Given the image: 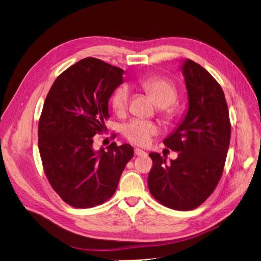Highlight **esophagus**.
Listing matches in <instances>:
<instances>
[{
  "instance_id": "esophagus-1",
  "label": "esophagus",
  "mask_w": 261,
  "mask_h": 261,
  "mask_svg": "<svg viewBox=\"0 0 261 261\" xmlns=\"http://www.w3.org/2000/svg\"><path fill=\"white\" fill-rule=\"evenodd\" d=\"M134 151H135V154L138 155V156L146 154V152L144 151V150H141V149H139V148H135V150H134Z\"/></svg>"
}]
</instances>
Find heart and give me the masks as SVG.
Segmentation results:
<instances>
[{
  "label": "heart",
  "instance_id": "heart-1",
  "mask_svg": "<svg viewBox=\"0 0 261 261\" xmlns=\"http://www.w3.org/2000/svg\"><path fill=\"white\" fill-rule=\"evenodd\" d=\"M143 89L151 97L159 107L160 112L168 118L175 115L173 103L178 98V90L175 84L168 78L160 76L147 77L139 82ZM129 89L127 86L121 85L112 94L111 107L116 114H123L128 107ZM159 132V126L153 122L134 120L124 125L123 135L130 143L138 146H148L151 137Z\"/></svg>",
  "mask_w": 261,
  "mask_h": 261
}]
</instances>
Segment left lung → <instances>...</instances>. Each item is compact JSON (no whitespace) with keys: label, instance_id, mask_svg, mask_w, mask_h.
I'll use <instances>...</instances> for the list:
<instances>
[{"label":"left lung","instance_id":"8db88e82","mask_svg":"<svg viewBox=\"0 0 261 261\" xmlns=\"http://www.w3.org/2000/svg\"><path fill=\"white\" fill-rule=\"evenodd\" d=\"M188 111L177 129L163 144L178 158L167 160L149 153L152 168L148 188L163 206L193 210L215 191L222 176L231 138V122L224 92L208 70L192 60L183 67Z\"/></svg>","mask_w":261,"mask_h":261}]
</instances>
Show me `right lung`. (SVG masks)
Here are the masks:
<instances>
[{
    "mask_svg": "<svg viewBox=\"0 0 261 261\" xmlns=\"http://www.w3.org/2000/svg\"><path fill=\"white\" fill-rule=\"evenodd\" d=\"M123 73L86 58L65 69L45 98L38 126L43 171L54 192L74 208H92L111 198L134 155L127 144L93 149V136L106 130L108 101Z\"/></svg>",
    "mask_w": 261,
    "mask_h": 261,
    "instance_id": "right-lung-1",
    "label": "right lung"
}]
</instances>
